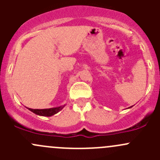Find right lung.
Returning <instances> with one entry per match:
<instances>
[{"mask_svg": "<svg viewBox=\"0 0 160 160\" xmlns=\"http://www.w3.org/2000/svg\"><path fill=\"white\" fill-rule=\"evenodd\" d=\"M64 106L62 107H58V108H48V109H32L28 108L29 111H32L35 114H38V115L42 116H47V117H50L52 115H54L55 114L59 112L62 109Z\"/></svg>", "mask_w": 160, "mask_h": 160, "instance_id": "1", "label": "right lung"}]
</instances>
